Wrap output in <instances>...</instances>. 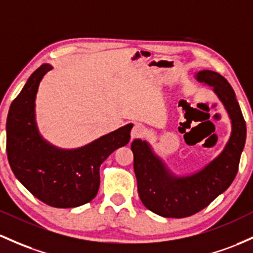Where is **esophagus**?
<instances>
[{
  "mask_svg": "<svg viewBox=\"0 0 253 253\" xmlns=\"http://www.w3.org/2000/svg\"><path fill=\"white\" fill-rule=\"evenodd\" d=\"M144 134H145V128H144L141 125L135 124L134 126H133V128L131 131V138H132V139H137V138L143 137Z\"/></svg>",
  "mask_w": 253,
  "mask_h": 253,
  "instance_id": "obj_1",
  "label": "esophagus"
}]
</instances>
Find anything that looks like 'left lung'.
I'll list each match as a JSON object with an SVG mask.
<instances>
[{"mask_svg": "<svg viewBox=\"0 0 253 253\" xmlns=\"http://www.w3.org/2000/svg\"><path fill=\"white\" fill-rule=\"evenodd\" d=\"M197 79L211 86L232 120V134L220 156L193 175L174 177L145 141L135 139L131 145L140 201L163 217H188L223 193L237 175L245 145L246 122L229 83L212 71L198 72Z\"/></svg>", "mask_w": 253, "mask_h": 253, "instance_id": "obj_1", "label": "left lung"}]
</instances>
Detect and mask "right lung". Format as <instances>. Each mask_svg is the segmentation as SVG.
Wrapping results in <instances>:
<instances>
[{
	"label": "right lung",
	"mask_w": 253,
	"mask_h": 253,
	"mask_svg": "<svg viewBox=\"0 0 253 253\" xmlns=\"http://www.w3.org/2000/svg\"><path fill=\"white\" fill-rule=\"evenodd\" d=\"M51 66L42 65L12 102L7 118V156L14 175L36 198L54 208L88 203L99 188V167L116 149L128 144L133 125H126L76 150H60L38 134L35 99Z\"/></svg>",
	"instance_id": "obj_1"
}]
</instances>
